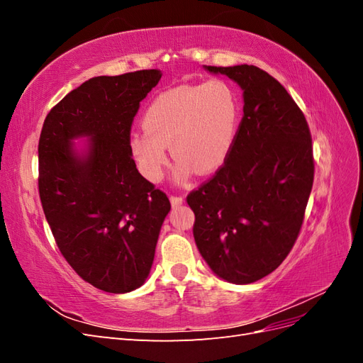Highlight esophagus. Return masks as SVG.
<instances>
[{"label": "esophagus", "mask_w": 363, "mask_h": 363, "mask_svg": "<svg viewBox=\"0 0 363 363\" xmlns=\"http://www.w3.org/2000/svg\"><path fill=\"white\" fill-rule=\"evenodd\" d=\"M169 200H171V204H172V206H179V204L183 203L184 199H183L182 195H171Z\"/></svg>", "instance_id": "1"}]
</instances>
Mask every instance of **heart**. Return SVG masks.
<instances>
[{
	"label": "heart",
	"mask_w": 363,
	"mask_h": 363,
	"mask_svg": "<svg viewBox=\"0 0 363 363\" xmlns=\"http://www.w3.org/2000/svg\"><path fill=\"white\" fill-rule=\"evenodd\" d=\"M239 121V96L228 82L211 79L174 86L147 107L145 130L130 135V152L148 180L160 182L171 145L177 157L174 180L184 183L194 171L207 174L223 167L236 142Z\"/></svg>",
	"instance_id": "b5f03b06"
}]
</instances>
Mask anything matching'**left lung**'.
I'll return each instance as SVG.
<instances>
[{
  "mask_svg": "<svg viewBox=\"0 0 363 363\" xmlns=\"http://www.w3.org/2000/svg\"><path fill=\"white\" fill-rule=\"evenodd\" d=\"M244 91V116L232 152L186 201L207 265L225 281L248 284L286 259L313 184L312 136L284 87L252 65L204 67Z\"/></svg>",
  "mask_w": 363,
  "mask_h": 363,
  "instance_id": "left-lung-1",
  "label": "left lung"
}]
</instances>
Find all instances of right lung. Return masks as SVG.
<instances>
[{"label":"right lung","instance_id":"right-lung-1","mask_svg":"<svg viewBox=\"0 0 363 363\" xmlns=\"http://www.w3.org/2000/svg\"><path fill=\"white\" fill-rule=\"evenodd\" d=\"M159 69L94 77L45 118L39 139V195L56 244L79 276L111 294L148 277L168 196L139 174L128 140L139 103ZM89 137L79 152L72 140Z\"/></svg>","mask_w":363,"mask_h":363}]
</instances>
